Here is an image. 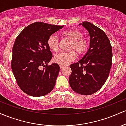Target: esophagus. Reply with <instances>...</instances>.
I'll list each match as a JSON object with an SVG mask.
<instances>
[{
  "mask_svg": "<svg viewBox=\"0 0 126 126\" xmlns=\"http://www.w3.org/2000/svg\"><path fill=\"white\" fill-rule=\"evenodd\" d=\"M60 69H61V70H62V69L64 68V66H62V65H60Z\"/></svg>",
  "mask_w": 126,
  "mask_h": 126,
  "instance_id": "34e87169",
  "label": "esophagus"
}]
</instances>
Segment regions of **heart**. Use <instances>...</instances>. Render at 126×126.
I'll list each match as a JSON object with an SVG mask.
<instances>
[{"label":"heart","instance_id":"1","mask_svg":"<svg viewBox=\"0 0 126 126\" xmlns=\"http://www.w3.org/2000/svg\"><path fill=\"white\" fill-rule=\"evenodd\" d=\"M64 38H68L70 41L69 50L67 52H60L55 54L53 60L55 63L66 66L74 61L76 58V54L81 55L87 51L89 47V41L86 38L83 37V34L78 29H72L67 30L62 33ZM59 39L57 35L53 34L48 37L47 44L49 48L53 51H57L59 49Z\"/></svg>","mask_w":126,"mask_h":126}]
</instances>
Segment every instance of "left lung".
I'll list each match as a JSON object with an SVG mask.
<instances>
[{
  "instance_id": "obj_1",
  "label": "left lung",
  "mask_w": 126,
  "mask_h": 126,
  "mask_svg": "<svg viewBox=\"0 0 126 126\" xmlns=\"http://www.w3.org/2000/svg\"><path fill=\"white\" fill-rule=\"evenodd\" d=\"M90 35L87 53L78 63L70 66V87L80 95H89L102 88L108 77L112 64V47L105 33L89 22L79 24Z\"/></svg>"
}]
</instances>
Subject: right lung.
Masks as SVG:
<instances>
[{"mask_svg":"<svg viewBox=\"0 0 126 126\" xmlns=\"http://www.w3.org/2000/svg\"><path fill=\"white\" fill-rule=\"evenodd\" d=\"M63 27L37 22L24 28L16 38L11 67L18 86L27 94L44 96L54 88L60 67L57 63L47 64L53 57L47 40Z\"/></svg>","mask_w":126,"mask_h":126,"instance_id":"1","label":"right lung"}]
</instances>
